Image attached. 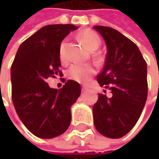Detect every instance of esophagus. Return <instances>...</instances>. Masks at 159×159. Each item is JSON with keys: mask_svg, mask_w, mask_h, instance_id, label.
<instances>
[{"mask_svg": "<svg viewBox=\"0 0 159 159\" xmlns=\"http://www.w3.org/2000/svg\"><path fill=\"white\" fill-rule=\"evenodd\" d=\"M81 89H82V91H86V90H88V87H86V86H82Z\"/></svg>", "mask_w": 159, "mask_h": 159, "instance_id": "34e87169", "label": "esophagus"}]
</instances>
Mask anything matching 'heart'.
I'll return each mask as SVG.
<instances>
[{
  "instance_id": "1",
  "label": "heart",
  "mask_w": 159,
  "mask_h": 159,
  "mask_svg": "<svg viewBox=\"0 0 159 159\" xmlns=\"http://www.w3.org/2000/svg\"><path fill=\"white\" fill-rule=\"evenodd\" d=\"M79 38L90 51H94L97 49L101 44V39L98 36V34L90 29H86L80 32L79 34ZM64 43L65 41L62 43L59 53L62 61H64ZM94 73L95 70L93 66H91L90 64H72L67 70V75L70 80L80 83L88 82L89 79L94 75Z\"/></svg>"
}]
</instances>
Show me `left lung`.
<instances>
[{
	"mask_svg": "<svg viewBox=\"0 0 159 159\" xmlns=\"http://www.w3.org/2000/svg\"><path fill=\"white\" fill-rule=\"evenodd\" d=\"M94 29L107 46L105 64L97 81L111 94L98 95L93 106L94 124L102 135L120 138L130 132L143 112L148 95L147 64L138 47L119 31L102 25Z\"/></svg>",
	"mask_w": 159,
	"mask_h": 159,
	"instance_id": "left-lung-1",
	"label": "left lung"
}]
</instances>
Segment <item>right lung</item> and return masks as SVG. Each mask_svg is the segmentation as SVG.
Listing matches in <instances>:
<instances>
[{"mask_svg": "<svg viewBox=\"0 0 159 159\" xmlns=\"http://www.w3.org/2000/svg\"><path fill=\"white\" fill-rule=\"evenodd\" d=\"M77 28L73 25L40 28L20 45L11 65V95L16 111L37 137H57L70 124V106L80 95V84L69 80L61 89H50L46 80L62 75L61 42Z\"/></svg>", "mask_w": 159, "mask_h": 159, "instance_id": "right-lung-1", "label": "right lung"}]
</instances>
